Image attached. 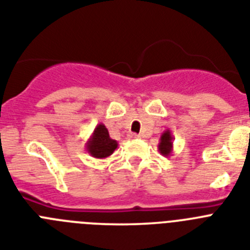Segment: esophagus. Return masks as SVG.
<instances>
[{
    "mask_svg": "<svg viewBox=\"0 0 250 250\" xmlns=\"http://www.w3.org/2000/svg\"><path fill=\"white\" fill-rule=\"evenodd\" d=\"M128 138L129 140H136V138H140V135H137V133H129Z\"/></svg>",
    "mask_w": 250,
    "mask_h": 250,
    "instance_id": "obj_1",
    "label": "esophagus"
}]
</instances>
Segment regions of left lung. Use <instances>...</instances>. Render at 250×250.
<instances>
[{
    "label": "left lung",
    "mask_w": 250,
    "mask_h": 250,
    "mask_svg": "<svg viewBox=\"0 0 250 250\" xmlns=\"http://www.w3.org/2000/svg\"><path fill=\"white\" fill-rule=\"evenodd\" d=\"M157 150L163 156H170L173 152V136H171L170 129L163 132L160 137V142L157 145Z\"/></svg>",
    "instance_id": "8db88e82"
}]
</instances>
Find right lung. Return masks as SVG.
<instances>
[{
  "instance_id": "right-lung-1",
  "label": "right lung",
  "mask_w": 250,
  "mask_h": 250,
  "mask_svg": "<svg viewBox=\"0 0 250 250\" xmlns=\"http://www.w3.org/2000/svg\"><path fill=\"white\" fill-rule=\"evenodd\" d=\"M118 147V142L110 138L106 127L99 123L86 142V151L95 159H106Z\"/></svg>"
}]
</instances>
